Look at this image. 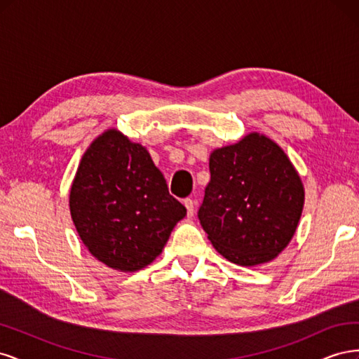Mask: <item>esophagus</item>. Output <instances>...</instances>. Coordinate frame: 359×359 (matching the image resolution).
<instances>
[{"label":"esophagus","mask_w":359,"mask_h":359,"mask_svg":"<svg viewBox=\"0 0 359 359\" xmlns=\"http://www.w3.org/2000/svg\"><path fill=\"white\" fill-rule=\"evenodd\" d=\"M184 206H186V208H187V215L193 217V214H194V202L191 199H186V201H184Z\"/></svg>","instance_id":"1"}]
</instances>
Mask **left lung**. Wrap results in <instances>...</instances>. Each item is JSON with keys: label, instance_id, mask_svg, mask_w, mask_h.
<instances>
[{"label": "left lung", "instance_id": "left-lung-1", "mask_svg": "<svg viewBox=\"0 0 359 359\" xmlns=\"http://www.w3.org/2000/svg\"><path fill=\"white\" fill-rule=\"evenodd\" d=\"M211 181L198 217L212 247L240 266L271 262L301 219L306 191L277 142L252 132L210 154Z\"/></svg>", "mask_w": 359, "mask_h": 359}]
</instances>
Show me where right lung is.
I'll return each mask as SVG.
<instances>
[{"mask_svg":"<svg viewBox=\"0 0 359 359\" xmlns=\"http://www.w3.org/2000/svg\"><path fill=\"white\" fill-rule=\"evenodd\" d=\"M69 206L88 252L121 273L148 266L187 214L147 148L116 128L97 136L73 178Z\"/></svg>","mask_w":359,"mask_h":359,"instance_id":"right-lung-1","label":"right lung"}]
</instances>
